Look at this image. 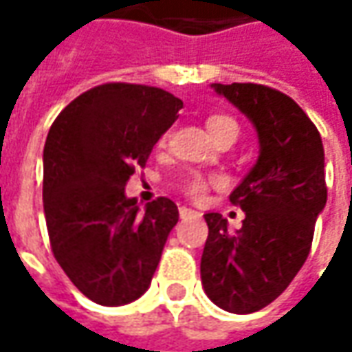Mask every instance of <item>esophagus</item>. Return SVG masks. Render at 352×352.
I'll use <instances>...</instances> for the list:
<instances>
[{"label": "esophagus", "instance_id": "esophagus-1", "mask_svg": "<svg viewBox=\"0 0 352 352\" xmlns=\"http://www.w3.org/2000/svg\"><path fill=\"white\" fill-rule=\"evenodd\" d=\"M201 213L196 210H190V208H180V217L182 219H188V217H199Z\"/></svg>", "mask_w": 352, "mask_h": 352}]
</instances>
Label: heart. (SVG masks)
I'll use <instances>...</instances> for the list:
<instances>
[{"instance_id":"heart-1","label":"heart","mask_w":352,"mask_h":352,"mask_svg":"<svg viewBox=\"0 0 352 352\" xmlns=\"http://www.w3.org/2000/svg\"><path fill=\"white\" fill-rule=\"evenodd\" d=\"M208 129H210L211 137H213L215 141L225 139V137H235L236 139V135H239V125H236L235 119H231L229 116L208 117ZM166 141H168V137L164 135V137L160 139V146H166ZM215 182H217L215 178H208V176H204V174H199V172H190V174H186L182 180H180L178 188H180V192L186 194L188 197L197 199V197L206 196V192L210 190L211 184Z\"/></svg>"}]
</instances>
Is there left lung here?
Segmentation results:
<instances>
[{
  "instance_id": "8db88e82",
  "label": "left lung",
  "mask_w": 352,
  "mask_h": 352,
  "mask_svg": "<svg viewBox=\"0 0 352 352\" xmlns=\"http://www.w3.org/2000/svg\"><path fill=\"white\" fill-rule=\"evenodd\" d=\"M254 123L261 155L229 196L245 211L231 233L219 213H206L201 284L231 314H252L290 286L311 249L325 208V156L318 127L290 96L263 84H213Z\"/></svg>"
}]
</instances>
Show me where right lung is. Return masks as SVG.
<instances>
[{
	"label": "right lung",
	"instance_id": "obj_1",
	"mask_svg": "<svg viewBox=\"0 0 352 352\" xmlns=\"http://www.w3.org/2000/svg\"><path fill=\"white\" fill-rule=\"evenodd\" d=\"M182 105L160 88L107 82L68 103L48 131L43 201L50 249L96 304L141 298L178 223L172 199L156 197L139 210L125 184L146 164Z\"/></svg>",
	"mask_w": 352,
	"mask_h": 352
}]
</instances>
